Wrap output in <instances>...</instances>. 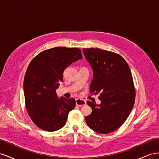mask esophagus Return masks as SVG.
<instances>
[{"label": "esophagus", "instance_id": "1", "mask_svg": "<svg viewBox=\"0 0 159 159\" xmlns=\"http://www.w3.org/2000/svg\"><path fill=\"white\" fill-rule=\"evenodd\" d=\"M75 103H76V105L79 107L84 106V105H85L86 104V102H85V100L80 99H77L75 100Z\"/></svg>", "mask_w": 159, "mask_h": 159}]
</instances>
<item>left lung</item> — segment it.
<instances>
[{
    "instance_id": "obj_1",
    "label": "left lung",
    "mask_w": 159,
    "mask_h": 159,
    "mask_svg": "<svg viewBox=\"0 0 159 159\" xmlns=\"http://www.w3.org/2000/svg\"><path fill=\"white\" fill-rule=\"evenodd\" d=\"M93 71L91 94H99L101 104L87 102L92 109L86 123L98 133L113 132L126 121L135 100V88L127 61L116 53L99 48H84Z\"/></svg>"
}]
</instances>
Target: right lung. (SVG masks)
Here are the masks:
<instances>
[{
    "instance_id": "obj_1",
    "label": "right lung",
    "mask_w": 159,
    "mask_h": 159,
    "mask_svg": "<svg viewBox=\"0 0 159 159\" xmlns=\"http://www.w3.org/2000/svg\"><path fill=\"white\" fill-rule=\"evenodd\" d=\"M81 59L79 48L56 47L39 53L28 66L24 79L25 105L32 121L41 129H60L75 107V99H58L56 89L63 80L64 70Z\"/></svg>"
}]
</instances>
